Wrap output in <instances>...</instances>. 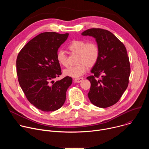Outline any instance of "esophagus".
Masks as SVG:
<instances>
[{
    "mask_svg": "<svg viewBox=\"0 0 149 149\" xmlns=\"http://www.w3.org/2000/svg\"><path fill=\"white\" fill-rule=\"evenodd\" d=\"M82 79H83V78H76V79H74V82H81L82 81Z\"/></svg>",
    "mask_w": 149,
    "mask_h": 149,
    "instance_id": "34e87169",
    "label": "esophagus"
}]
</instances>
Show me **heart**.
<instances>
[{
  "label": "heart",
  "instance_id": "obj_1",
  "mask_svg": "<svg viewBox=\"0 0 149 149\" xmlns=\"http://www.w3.org/2000/svg\"><path fill=\"white\" fill-rule=\"evenodd\" d=\"M68 49L72 54L78 55L77 62L78 64L63 71V74L66 76L75 78L80 77L86 72L87 67H94L99 58V48L93 42L88 43L84 40H74L68 45ZM56 60L63 67L68 66L67 56L63 51L59 50L57 52Z\"/></svg>",
  "mask_w": 149,
  "mask_h": 149
}]
</instances>
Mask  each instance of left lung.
<instances>
[{"instance_id":"left-lung-1","label":"left lung","mask_w":149,"mask_h":149,"mask_svg":"<svg viewBox=\"0 0 149 149\" xmlns=\"http://www.w3.org/2000/svg\"><path fill=\"white\" fill-rule=\"evenodd\" d=\"M93 36L100 50L99 58L87 78L91 82L88 94L91 102L100 108H107L120 100L129 84L130 65L126 48L111 32L91 28L81 33Z\"/></svg>"}]
</instances>
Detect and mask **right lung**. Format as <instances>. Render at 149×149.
Returning a JSON list of instances; mask_svg holds the SVG:
<instances>
[{"mask_svg":"<svg viewBox=\"0 0 149 149\" xmlns=\"http://www.w3.org/2000/svg\"><path fill=\"white\" fill-rule=\"evenodd\" d=\"M69 33L47 32L39 34L19 52L16 59L18 81L28 101L42 111L60 109L66 100V92L72 79L61 75L56 54Z\"/></svg>","mask_w":149,"mask_h":149,"instance_id":"add662e5","label":"right lung"}]
</instances>
